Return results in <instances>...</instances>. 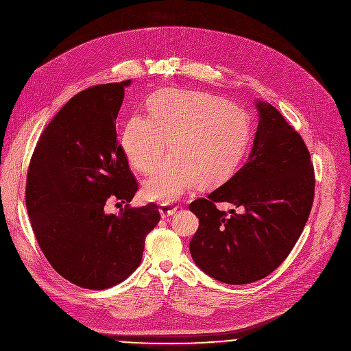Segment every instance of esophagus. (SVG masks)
Masks as SVG:
<instances>
[{"mask_svg":"<svg viewBox=\"0 0 351 351\" xmlns=\"http://www.w3.org/2000/svg\"><path fill=\"white\" fill-rule=\"evenodd\" d=\"M176 210H178V207H175V206H172V204H167V203H165V204H161V206H160V214H161L162 218H168L169 215L175 214Z\"/></svg>","mask_w":351,"mask_h":351,"instance_id":"esophagus-1","label":"esophagus"}]
</instances>
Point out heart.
<instances>
[{
	"label": "heart",
	"mask_w": 351,
	"mask_h": 351,
	"mask_svg": "<svg viewBox=\"0 0 351 351\" xmlns=\"http://www.w3.org/2000/svg\"><path fill=\"white\" fill-rule=\"evenodd\" d=\"M143 195L153 202H175L195 182L208 187L223 182L240 164L250 140L247 114L225 98L180 88H165L149 97L147 115L133 112L125 121L121 144L129 164L152 173Z\"/></svg>",
	"instance_id": "heart-1"
}]
</instances>
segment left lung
Returning a JSON list of instances; mask_svg holds the SVG:
<instances>
[{"mask_svg":"<svg viewBox=\"0 0 351 351\" xmlns=\"http://www.w3.org/2000/svg\"><path fill=\"white\" fill-rule=\"evenodd\" d=\"M258 126L247 162L189 210L198 218L190 240L195 265L228 283L257 282L289 256L308 219L314 168L300 134L269 103L256 99ZM229 202V215L216 208Z\"/></svg>","mask_w":351,"mask_h":351,"instance_id":"8db88e82","label":"left lung"}]
</instances>
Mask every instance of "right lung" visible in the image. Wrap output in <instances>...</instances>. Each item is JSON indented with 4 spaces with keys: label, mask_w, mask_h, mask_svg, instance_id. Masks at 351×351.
<instances>
[{
    "label": "right lung",
    "mask_w": 351,
    "mask_h": 351,
    "mask_svg": "<svg viewBox=\"0 0 351 351\" xmlns=\"http://www.w3.org/2000/svg\"><path fill=\"white\" fill-rule=\"evenodd\" d=\"M130 83L72 97L41 133L27 171L26 207L41 252L62 278L84 289L123 282L161 219L156 204H128L138 186L117 140V117ZM110 201L127 207L108 215Z\"/></svg>",
    "instance_id": "right-lung-1"
}]
</instances>
